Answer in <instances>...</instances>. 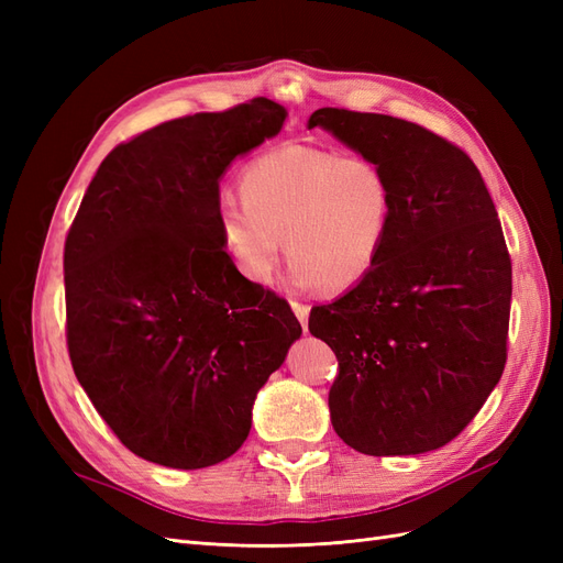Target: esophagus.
<instances>
[{"instance_id":"34e87169","label":"esophagus","mask_w":563,"mask_h":563,"mask_svg":"<svg viewBox=\"0 0 563 563\" xmlns=\"http://www.w3.org/2000/svg\"><path fill=\"white\" fill-rule=\"evenodd\" d=\"M291 308H294V312H296V317H298V321H300L302 331H308V317H310V308H308V305L298 302V300H291Z\"/></svg>"}]
</instances>
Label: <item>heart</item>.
<instances>
[{
  "label": "heart",
  "instance_id": "b5f03b06",
  "mask_svg": "<svg viewBox=\"0 0 563 563\" xmlns=\"http://www.w3.org/2000/svg\"><path fill=\"white\" fill-rule=\"evenodd\" d=\"M240 197L216 211L218 242L236 275L267 284L286 244L291 284L333 294L376 267L395 203L378 162L312 145H282L249 162Z\"/></svg>",
  "mask_w": 563,
  "mask_h": 563
}]
</instances>
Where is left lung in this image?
I'll return each instance as SVG.
<instances>
[{
  "mask_svg": "<svg viewBox=\"0 0 563 563\" xmlns=\"http://www.w3.org/2000/svg\"><path fill=\"white\" fill-rule=\"evenodd\" d=\"M314 126L378 162L395 199L376 267L310 312L338 356L333 430L366 455L446 446L507 362L512 261L496 203L467 152L420 124L321 108Z\"/></svg>",
  "mask_w": 563,
  "mask_h": 563,
  "instance_id": "1",
  "label": "left lung"
}]
</instances>
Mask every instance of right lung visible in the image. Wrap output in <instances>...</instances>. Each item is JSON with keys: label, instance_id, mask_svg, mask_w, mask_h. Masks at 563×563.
<instances>
[{"label": "right lung", "instance_id": "1", "mask_svg": "<svg viewBox=\"0 0 563 563\" xmlns=\"http://www.w3.org/2000/svg\"><path fill=\"white\" fill-rule=\"evenodd\" d=\"M253 98L119 143L65 236V338L79 385L150 463H223L251 430L258 389L302 329L291 305L246 284L218 242V180L279 133Z\"/></svg>", "mask_w": 563, "mask_h": 563}]
</instances>
